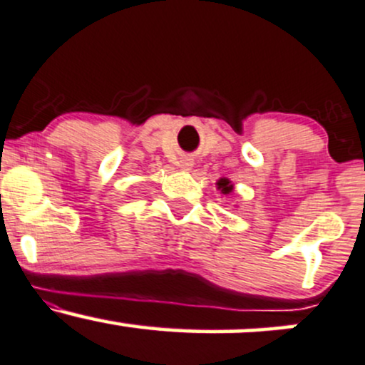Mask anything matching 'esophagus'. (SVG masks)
<instances>
[{
	"instance_id": "1",
	"label": "esophagus",
	"mask_w": 365,
	"mask_h": 365,
	"mask_svg": "<svg viewBox=\"0 0 365 365\" xmlns=\"http://www.w3.org/2000/svg\"><path fill=\"white\" fill-rule=\"evenodd\" d=\"M180 166H182L183 170H190V166H192V160H188V158H183V160L180 161Z\"/></svg>"
}]
</instances>
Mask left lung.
I'll return each instance as SVG.
<instances>
[{"mask_svg": "<svg viewBox=\"0 0 365 365\" xmlns=\"http://www.w3.org/2000/svg\"><path fill=\"white\" fill-rule=\"evenodd\" d=\"M217 188H221V192L222 194H231L232 192V185H231V182L227 178H221L217 182Z\"/></svg>", "mask_w": 365, "mask_h": 365, "instance_id": "obj_1", "label": "left lung"}]
</instances>
